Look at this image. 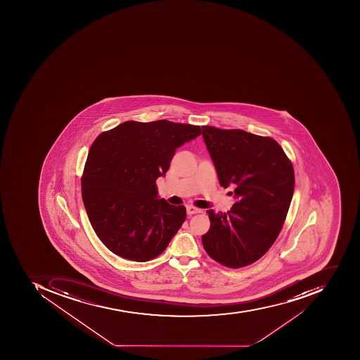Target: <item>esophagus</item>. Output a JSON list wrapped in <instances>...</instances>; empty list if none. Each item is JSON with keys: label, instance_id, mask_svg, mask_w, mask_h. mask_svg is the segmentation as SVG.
Masks as SVG:
<instances>
[{"label": "esophagus", "instance_id": "34e87169", "mask_svg": "<svg viewBox=\"0 0 360 360\" xmlns=\"http://www.w3.org/2000/svg\"><path fill=\"white\" fill-rule=\"evenodd\" d=\"M186 212L188 214H198V212H202V210H199V208H197V207L194 206H189L186 207Z\"/></svg>", "mask_w": 360, "mask_h": 360}]
</instances>
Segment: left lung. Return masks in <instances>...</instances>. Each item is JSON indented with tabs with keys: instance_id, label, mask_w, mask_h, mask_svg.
I'll return each mask as SVG.
<instances>
[{
	"instance_id": "left-lung-1",
	"label": "left lung",
	"mask_w": 360,
	"mask_h": 360,
	"mask_svg": "<svg viewBox=\"0 0 360 360\" xmlns=\"http://www.w3.org/2000/svg\"><path fill=\"white\" fill-rule=\"evenodd\" d=\"M202 129L220 185L233 187L237 199L229 212H207L210 228L202 245L220 264L243 268L264 255L283 227L293 197V165L269 136Z\"/></svg>"
}]
</instances>
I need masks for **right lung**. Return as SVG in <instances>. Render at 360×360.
Segmentation results:
<instances>
[{
	"label": "right lung",
	"instance_id": "right-lung-1",
	"mask_svg": "<svg viewBox=\"0 0 360 360\" xmlns=\"http://www.w3.org/2000/svg\"><path fill=\"white\" fill-rule=\"evenodd\" d=\"M200 127L127 121L92 143L82 177L84 208L102 243L115 255L146 262L165 250L186 219L184 206L158 199L156 179L177 148Z\"/></svg>",
	"mask_w": 360,
	"mask_h": 360
}]
</instances>
